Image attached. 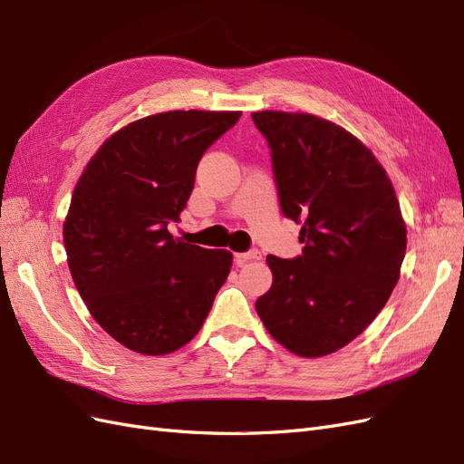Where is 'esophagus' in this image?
I'll return each mask as SVG.
<instances>
[{"instance_id":"1","label":"esophagus","mask_w":464,"mask_h":464,"mask_svg":"<svg viewBox=\"0 0 464 464\" xmlns=\"http://www.w3.org/2000/svg\"><path fill=\"white\" fill-rule=\"evenodd\" d=\"M260 256H262L260 250H258V248H253V250H248V253L237 255V256H235V264H237V266H243V264H246V262H250V260H258Z\"/></svg>"}]
</instances>
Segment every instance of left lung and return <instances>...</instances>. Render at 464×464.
Returning a JSON list of instances; mask_svg holds the SVG:
<instances>
[{"label":"left lung","instance_id":"obj_1","mask_svg":"<svg viewBox=\"0 0 464 464\" xmlns=\"http://www.w3.org/2000/svg\"><path fill=\"white\" fill-rule=\"evenodd\" d=\"M272 150L284 216L303 221L301 256H266L256 313L301 357L328 355L373 323L399 282L406 225L385 169L350 131L303 112H253Z\"/></svg>","mask_w":464,"mask_h":464}]
</instances>
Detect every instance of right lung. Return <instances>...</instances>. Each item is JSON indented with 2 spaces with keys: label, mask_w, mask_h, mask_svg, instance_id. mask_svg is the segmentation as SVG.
I'll return each mask as SVG.
<instances>
[{
  "label": "right lung",
  "mask_w": 464,
  "mask_h": 464,
  "mask_svg": "<svg viewBox=\"0 0 464 464\" xmlns=\"http://www.w3.org/2000/svg\"><path fill=\"white\" fill-rule=\"evenodd\" d=\"M241 112L170 111L118 130L91 157L63 221L79 295L131 352L170 353L202 328L233 264L229 250L175 239L169 225L211 143Z\"/></svg>",
  "instance_id": "1"
}]
</instances>
